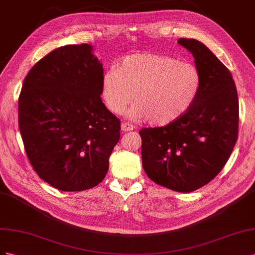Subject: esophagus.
I'll use <instances>...</instances> for the list:
<instances>
[{
  "mask_svg": "<svg viewBox=\"0 0 255 255\" xmlns=\"http://www.w3.org/2000/svg\"><path fill=\"white\" fill-rule=\"evenodd\" d=\"M134 129V126L132 125V124L130 123H124L122 124V130L123 131H131V130Z\"/></svg>",
  "mask_w": 255,
  "mask_h": 255,
  "instance_id": "34e87169",
  "label": "esophagus"
}]
</instances>
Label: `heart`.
Wrapping results in <instances>:
<instances>
[{"label": "heart", "mask_w": 255, "mask_h": 255, "mask_svg": "<svg viewBox=\"0 0 255 255\" xmlns=\"http://www.w3.org/2000/svg\"><path fill=\"white\" fill-rule=\"evenodd\" d=\"M201 74L192 63L156 53L124 57L119 68L108 69L101 79V96L107 108L122 114L133 101L129 115L152 126L175 123L198 98Z\"/></svg>", "instance_id": "obj_1"}]
</instances>
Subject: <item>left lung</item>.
I'll list each match as a JSON object with an SVG mask.
<instances>
[{
	"instance_id": "obj_1",
	"label": "left lung",
	"mask_w": 255,
	"mask_h": 255,
	"mask_svg": "<svg viewBox=\"0 0 255 255\" xmlns=\"http://www.w3.org/2000/svg\"><path fill=\"white\" fill-rule=\"evenodd\" d=\"M201 74L198 98L170 125L143 128L142 164L156 184L191 192L213 180L229 160L238 135L239 107L230 70L204 43L179 38Z\"/></svg>"
}]
</instances>
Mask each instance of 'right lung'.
I'll list each match as a JSON object with an SVG mask.
<instances>
[{"mask_svg":"<svg viewBox=\"0 0 255 255\" xmlns=\"http://www.w3.org/2000/svg\"><path fill=\"white\" fill-rule=\"evenodd\" d=\"M103 64L89 43L53 50L25 77L19 129L38 176L62 191L97 186L121 136V122L101 95Z\"/></svg>","mask_w":255,"mask_h":255,"instance_id":"1","label":"right lung"}]
</instances>
